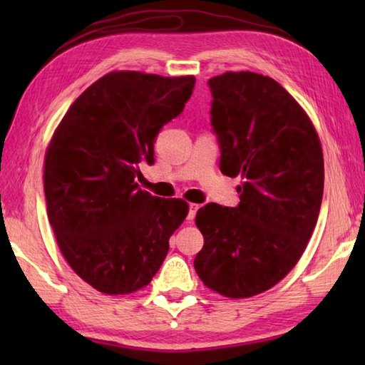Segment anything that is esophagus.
<instances>
[{"label": "esophagus", "mask_w": 365, "mask_h": 365, "mask_svg": "<svg viewBox=\"0 0 365 365\" xmlns=\"http://www.w3.org/2000/svg\"><path fill=\"white\" fill-rule=\"evenodd\" d=\"M201 207V205H195V202H191L190 205V211H188V222H193V219H195V215H196V212H197V209Z\"/></svg>", "instance_id": "obj_1"}]
</instances>
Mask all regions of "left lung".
Masks as SVG:
<instances>
[{
  "label": "left lung",
  "instance_id": "8db88e82",
  "mask_svg": "<svg viewBox=\"0 0 365 365\" xmlns=\"http://www.w3.org/2000/svg\"><path fill=\"white\" fill-rule=\"evenodd\" d=\"M220 170L243 180L240 205L209 202L196 214L205 246L201 282L225 298H251L285 279L304 252L324 195V153L299 103L256 72L209 80Z\"/></svg>",
  "mask_w": 365,
  "mask_h": 365
}]
</instances>
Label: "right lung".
Here are the masks:
<instances>
[{"mask_svg": "<svg viewBox=\"0 0 365 365\" xmlns=\"http://www.w3.org/2000/svg\"><path fill=\"white\" fill-rule=\"evenodd\" d=\"M195 77L109 72L71 104L45 154L48 219L72 270L104 294L145 288L188 215L180 197L138 188L154 138L182 113Z\"/></svg>", "mask_w": 365, "mask_h": 365, "instance_id": "obj_1", "label": "right lung"}]
</instances>
